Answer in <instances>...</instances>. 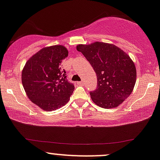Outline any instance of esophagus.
I'll return each instance as SVG.
<instances>
[{
    "mask_svg": "<svg viewBox=\"0 0 160 160\" xmlns=\"http://www.w3.org/2000/svg\"><path fill=\"white\" fill-rule=\"evenodd\" d=\"M77 84H78V85H83V82H77Z\"/></svg>",
    "mask_w": 160,
    "mask_h": 160,
    "instance_id": "obj_1",
    "label": "esophagus"
}]
</instances>
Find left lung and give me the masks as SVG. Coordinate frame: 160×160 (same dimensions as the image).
<instances>
[{"mask_svg":"<svg viewBox=\"0 0 160 160\" xmlns=\"http://www.w3.org/2000/svg\"><path fill=\"white\" fill-rule=\"evenodd\" d=\"M76 49L85 56L97 75V89L90 92L94 104L108 109L122 104L132 93L137 80L133 60L119 47L107 42L78 44Z\"/></svg>","mask_w":160,"mask_h":160,"instance_id":"1","label":"left lung"}]
</instances>
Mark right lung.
<instances>
[{
	"label": "right lung",
	"instance_id": "add662e5",
	"mask_svg": "<svg viewBox=\"0 0 160 160\" xmlns=\"http://www.w3.org/2000/svg\"><path fill=\"white\" fill-rule=\"evenodd\" d=\"M64 46L42 48L26 62L21 74L27 97L43 111H54L69 101L75 87L66 79L62 61L68 56Z\"/></svg>",
	"mask_w": 160,
	"mask_h": 160
}]
</instances>
